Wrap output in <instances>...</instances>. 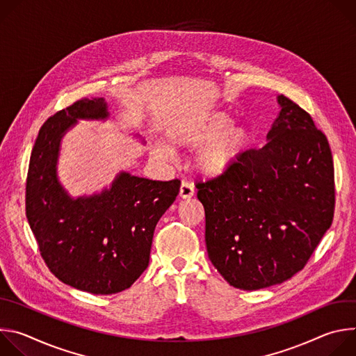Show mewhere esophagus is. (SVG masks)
Instances as JSON below:
<instances>
[{"instance_id": "esophagus-1", "label": "esophagus", "mask_w": 356, "mask_h": 356, "mask_svg": "<svg viewBox=\"0 0 356 356\" xmlns=\"http://www.w3.org/2000/svg\"><path fill=\"white\" fill-rule=\"evenodd\" d=\"M179 195H180L181 198H184V200H186V198H191V197L194 195V187H193V184L188 183V181H183L181 186H180Z\"/></svg>"}]
</instances>
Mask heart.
<instances>
[{"label":"heart","mask_w":356,"mask_h":356,"mask_svg":"<svg viewBox=\"0 0 356 356\" xmlns=\"http://www.w3.org/2000/svg\"><path fill=\"white\" fill-rule=\"evenodd\" d=\"M166 136L175 147H198L194 166L207 177H221L232 170L250 142L248 129L232 125V118L222 111L180 117L170 124ZM155 154L170 156L172 149L159 143Z\"/></svg>","instance_id":"1"}]
</instances>
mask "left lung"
Wrapping results in <instances>:
<instances>
[{
    "label": "left lung",
    "mask_w": 356,
    "mask_h": 356,
    "mask_svg": "<svg viewBox=\"0 0 356 356\" xmlns=\"http://www.w3.org/2000/svg\"><path fill=\"white\" fill-rule=\"evenodd\" d=\"M262 149H249L221 177L197 183L209 258L241 290L300 272L331 227L334 163L325 135L284 95Z\"/></svg>",
    "instance_id": "8db88e82"
}]
</instances>
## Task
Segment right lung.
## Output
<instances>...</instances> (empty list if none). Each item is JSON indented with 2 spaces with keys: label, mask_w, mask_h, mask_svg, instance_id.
Returning a JSON list of instances; mask_svg holds the SVG:
<instances>
[{
  "label": "right lung",
  "mask_w": 356,
  "mask_h": 356,
  "mask_svg": "<svg viewBox=\"0 0 356 356\" xmlns=\"http://www.w3.org/2000/svg\"><path fill=\"white\" fill-rule=\"evenodd\" d=\"M104 98H83L50 117L32 149L26 218L40 255L60 282L92 294L132 286L149 265L158 221L180 180H149L120 172L108 188L73 198L58 177L60 142L79 120L106 121Z\"/></svg>",
  "instance_id": "right-lung-1"
}]
</instances>
